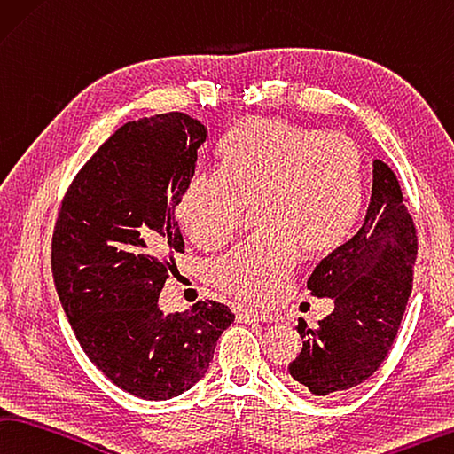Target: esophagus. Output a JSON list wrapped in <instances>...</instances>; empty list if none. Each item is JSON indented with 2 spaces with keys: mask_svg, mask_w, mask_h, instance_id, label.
Returning a JSON list of instances; mask_svg holds the SVG:
<instances>
[{
  "mask_svg": "<svg viewBox=\"0 0 454 454\" xmlns=\"http://www.w3.org/2000/svg\"><path fill=\"white\" fill-rule=\"evenodd\" d=\"M237 319L245 321V323H255V321L269 323V321H273V315L259 313V311H255V309H239V311H237Z\"/></svg>",
  "mask_w": 454,
  "mask_h": 454,
  "instance_id": "34e87169",
  "label": "esophagus"
}]
</instances>
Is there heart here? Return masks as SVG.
Listing matches in <instances>:
<instances>
[{"label": "heart", "mask_w": 454, "mask_h": 454, "mask_svg": "<svg viewBox=\"0 0 454 454\" xmlns=\"http://www.w3.org/2000/svg\"><path fill=\"white\" fill-rule=\"evenodd\" d=\"M221 169L199 171L177 217L189 239L215 249L255 205L261 233L211 265V283L249 303L279 299L299 263L335 251L353 233L364 201V159L355 139L279 117H247L219 145Z\"/></svg>", "instance_id": "heart-1"}]
</instances>
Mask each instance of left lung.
I'll return each mask as SVG.
<instances>
[{"mask_svg": "<svg viewBox=\"0 0 454 454\" xmlns=\"http://www.w3.org/2000/svg\"><path fill=\"white\" fill-rule=\"evenodd\" d=\"M417 231L399 181L375 159L367 215L359 231L325 257L309 277L315 297L335 301L333 313L309 329L289 375L317 396L361 385L385 361L399 333L412 289Z\"/></svg>", "mask_w": 454, "mask_h": 454, "instance_id": "obj_1", "label": "left lung"}]
</instances>
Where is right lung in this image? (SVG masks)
Returning <instances> with one entry per match:
<instances>
[{
  "instance_id": "add662e5",
  "label": "right lung",
  "mask_w": 454,
  "mask_h": 454,
  "mask_svg": "<svg viewBox=\"0 0 454 454\" xmlns=\"http://www.w3.org/2000/svg\"><path fill=\"white\" fill-rule=\"evenodd\" d=\"M207 129L185 114L119 127L67 187L51 237V273L63 311L90 361L125 393L167 401L209 369L227 305L159 309L185 243L175 219Z\"/></svg>"
}]
</instances>
